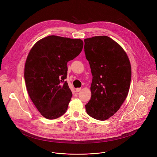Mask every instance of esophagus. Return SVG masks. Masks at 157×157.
Masks as SVG:
<instances>
[{"instance_id":"1","label":"esophagus","mask_w":157,"mask_h":157,"mask_svg":"<svg viewBox=\"0 0 157 157\" xmlns=\"http://www.w3.org/2000/svg\"><path fill=\"white\" fill-rule=\"evenodd\" d=\"M81 90V88H77L75 89V91L76 92H80Z\"/></svg>"}]
</instances>
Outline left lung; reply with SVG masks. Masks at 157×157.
<instances>
[{
    "label": "left lung",
    "instance_id": "obj_1",
    "mask_svg": "<svg viewBox=\"0 0 157 157\" xmlns=\"http://www.w3.org/2000/svg\"><path fill=\"white\" fill-rule=\"evenodd\" d=\"M84 42L92 75V95L86 111L91 117L103 121L117 112L127 97L131 63L123 49L108 36H95Z\"/></svg>",
    "mask_w": 157,
    "mask_h": 157
}]
</instances>
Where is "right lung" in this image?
Here are the masks:
<instances>
[{"instance_id": "1", "label": "right lung", "mask_w": 157, "mask_h": 157, "mask_svg": "<svg viewBox=\"0 0 157 157\" xmlns=\"http://www.w3.org/2000/svg\"><path fill=\"white\" fill-rule=\"evenodd\" d=\"M83 42L57 36L38 41L29 51L25 66L26 89L36 108L52 120L67 110L72 94L65 79L67 63L81 52Z\"/></svg>"}]
</instances>
